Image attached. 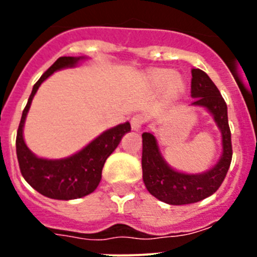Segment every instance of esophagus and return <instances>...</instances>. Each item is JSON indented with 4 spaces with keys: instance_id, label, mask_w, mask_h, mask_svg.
Here are the masks:
<instances>
[{
    "instance_id": "esophagus-1",
    "label": "esophagus",
    "mask_w": 257,
    "mask_h": 257,
    "mask_svg": "<svg viewBox=\"0 0 257 257\" xmlns=\"http://www.w3.org/2000/svg\"><path fill=\"white\" fill-rule=\"evenodd\" d=\"M144 117L142 114H135L131 118V127L134 131H140L142 130L143 124H144Z\"/></svg>"
}]
</instances>
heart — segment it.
I'll return each instance as SVG.
<instances>
[{
  "label": "heart",
  "mask_w": 257,
  "mask_h": 257,
  "mask_svg": "<svg viewBox=\"0 0 257 257\" xmlns=\"http://www.w3.org/2000/svg\"><path fill=\"white\" fill-rule=\"evenodd\" d=\"M148 81L151 86L158 88L165 86V94L170 99H176L180 96L185 90V81L180 74H174L169 69L153 70L148 76Z\"/></svg>",
  "instance_id": "obj_1"
}]
</instances>
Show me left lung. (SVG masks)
I'll list each match as a JSON object with an SVG mask.
<instances>
[{"label":"left lung","instance_id":"8db88e82","mask_svg":"<svg viewBox=\"0 0 257 257\" xmlns=\"http://www.w3.org/2000/svg\"><path fill=\"white\" fill-rule=\"evenodd\" d=\"M190 106L206 109L221 135V154L216 163L203 172L189 174L174 169L165 160L160 143L153 133L143 134V181L145 188L157 199L169 205H189L212 196L220 188L231 162L230 128L228 108L221 94L201 69H192Z\"/></svg>","mask_w":257,"mask_h":257}]
</instances>
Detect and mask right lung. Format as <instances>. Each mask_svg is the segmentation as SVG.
Segmentation results:
<instances>
[{"mask_svg":"<svg viewBox=\"0 0 257 257\" xmlns=\"http://www.w3.org/2000/svg\"><path fill=\"white\" fill-rule=\"evenodd\" d=\"M87 56H61L45 72L36 85L23 110L17 135V156L23 178L33 189L51 199L69 201L91 194L101 180L104 163L124 134L130 133L131 124L127 121L103 131L81 151L64 158H44L36 156L27 147L24 140V124L32 100L38 87L51 74L65 68H74Z\"/></svg>","mask_w":257,"mask_h":257,"instance_id":"obj_1","label":"right lung"}]
</instances>
